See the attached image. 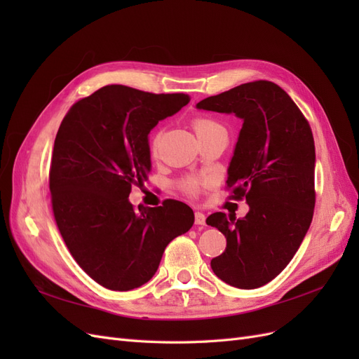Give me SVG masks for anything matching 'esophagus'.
<instances>
[{
  "instance_id": "obj_1",
  "label": "esophagus",
  "mask_w": 359,
  "mask_h": 359,
  "mask_svg": "<svg viewBox=\"0 0 359 359\" xmlns=\"http://www.w3.org/2000/svg\"><path fill=\"white\" fill-rule=\"evenodd\" d=\"M194 222H196V224L203 226L205 224V214L201 211H196V214H194Z\"/></svg>"
}]
</instances>
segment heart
Segmentation results:
<instances>
[{"instance_id": "heart-1", "label": "heart", "mask_w": 359, "mask_h": 359, "mask_svg": "<svg viewBox=\"0 0 359 359\" xmlns=\"http://www.w3.org/2000/svg\"><path fill=\"white\" fill-rule=\"evenodd\" d=\"M191 126H193V130H194V133H196L198 139L203 137L206 135H210L212 132H217V130H223V126H220L219 123H217L215 119L206 118V116L194 118ZM161 139H163V130H158V132L154 135L153 140H151V153H153L154 156L158 154L160 145H161ZM201 186H202V181H199L196 178H187V180L182 181L181 189L186 191L187 194H190V196H196Z\"/></svg>"}]
</instances>
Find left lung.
I'll list each match as a JSON object with an SVG mask.
<instances>
[{
  "label": "left lung",
  "instance_id": "left-lung-1",
  "mask_svg": "<svg viewBox=\"0 0 359 359\" xmlns=\"http://www.w3.org/2000/svg\"><path fill=\"white\" fill-rule=\"evenodd\" d=\"M198 107L244 121L226 189L250 211L243 219L214 212L206 224L227 243L211 260L214 274L233 287L256 289L286 268L310 227L316 202L311 128L289 94L269 81L238 85Z\"/></svg>",
  "mask_w": 359,
  "mask_h": 359
}]
</instances>
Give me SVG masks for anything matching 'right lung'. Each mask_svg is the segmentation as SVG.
<instances>
[{
  "label": "right lung",
  "instance_id": "add662e5",
  "mask_svg": "<svg viewBox=\"0 0 359 359\" xmlns=\"http://www.w3.org/2000/svg\"><path fill=\"white\" fill-rule=\"evenodd\" d=\"M189 102L181 93L106 85L76 102L58 128L49 169L53 217L73 259L106 289L145 285L166 245L194 223L180 201L139 211L128 202L151 170V128Z\"/></svg>",
  "mask_w": 359,
  "mask_h": 359
}]
</instances>
